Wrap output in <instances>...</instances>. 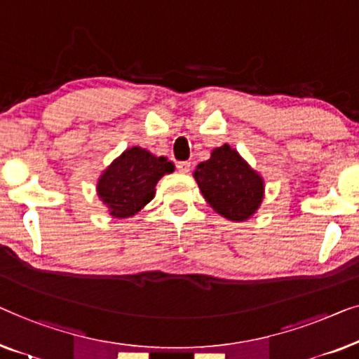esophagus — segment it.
<instances>
[{"label":"esophagus","instance_id":"34e87169","mask_svg":"<svg viewBox=\"0 0 359 359\" xmlns=\"http://www.w3.org/2000/svg\"><path fill=\"white\" fill-rule=\"evenodd\" d=\"M190 168H191V164L189 163V161H180V163H177L179 172H184V174L190 172Z\"/></svg>","mask_w":359,"mask_h":359}]
</instances>
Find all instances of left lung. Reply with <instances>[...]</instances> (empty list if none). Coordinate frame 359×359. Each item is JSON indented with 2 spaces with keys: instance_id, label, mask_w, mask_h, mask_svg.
I'll use <instances>...</instances> for the list:
<instances>
[{
  "instance_id": "obj_1",
  "label": "left lung",
  "mask_w": 359,
  "mask_h": 359,
  "mask_svg": "<svg viewBox=\"0 0 359 359\" xmlns=\"http://www.w3.org/2000/svg\"><path fill=\"white\" fill-rule=\"evenodd\" d=\"M194 175L211 208L231 221L249 218L264 198L260 175L229 144L216 148Z\"/></svg>"
}]
</instances>
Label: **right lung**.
I'll use <instances>...</instances> for the list:
<instances>
[{
	"mask_svg": "<svg viewBox=\"0 0 359 359\" xmlns=\"http://www.w3.org/2000/svg\"><path fill=\"white\" fill-rule=\"evenodd\" d=\"M174 170V164L165 158H156L146 149L130 148L115 159L102 174L97 194L110 215L130 218L149 203L154 196L158 180Z\"/></svg>",
	"mask_w": 359,
	"mask_h": 359,
	"instance_id": "right-lung-1",
	"label": "right lung"
}]
</instances>
